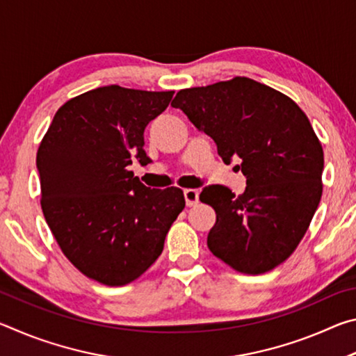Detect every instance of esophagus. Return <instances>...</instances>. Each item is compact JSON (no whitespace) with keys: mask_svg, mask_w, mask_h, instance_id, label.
Listing matches in <instances>:
<instances>
[{"mask_svg":"<svg viewBox=\"0 0 356 356\" xmlns=\"http://www.w3.org/2000/svg\"><path fill=\"white\" fill-rule=\"evenodd\" d=\"M184 197H185L186 206H188V207H193V206H196L197 201H200V191H197V190H193V188L184 190Z\"/></svg>","mask_w":356,"mask_h":356,"instance_id":"esophagus-1","label":"esophagus"}]
</instances>
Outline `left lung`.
<instances>
[{
    "label": "left lung",
    "mask_w": 356,
    "mask_h": 356,
    "mask_svg": "<svg viewBox=\"0 0 356 356\" xmlns=\"http://www.w3.org/2000/svg\"><path fill=\"white\" fill-rule=\"evenodd\" d=\"M171 106L212 138L225 163L238 160L246 177L240 196L222 185L202 188L200 200L216 213L209 250L240 273L273 270L297 248L322 197L323 150L309 119L246 76L182 89Z\"/></svg>",
    "instance_id": "obj_1"
}]
</instances>
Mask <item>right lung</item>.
<instances>
[{
  "label": "right lung",
  "mask_w": 356,
  "mask_h": 356,
  "mask_svg": "<svg viewBox=\"0 0 356 356\" xmlns=\"http://www.w3.org/2000/svg\"><path fill=\"white\" fill-rule=\"evenodd\" d=\"M172 94L118 84L92 89L59 108L39 146L47 225L65 257L102 284L140 278L185 207L180 188L152 190L129 171L134 159L150 163L144 129Z\"/></svg>",
  "instance_id": "add662e5"
}]
</instances>
